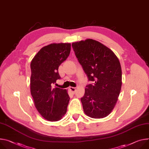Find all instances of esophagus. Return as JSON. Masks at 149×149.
Listing matches in <instances>:
<instances>
[{
	"mask_svg": "<svg viewBox=\"0 0 149 149\" xmlns=\"http://www.w3.org/2000/svg\"><path fill=\"white\" fill-rule=\"evenodd\" d=\"M70 90H71V91L74 94L75 93V91H76V88L75 87H70Z\"/></svg>",
	"mask_w": 149,
	"mask_h": 149,
	"instance_id": "1",
	"label": "esophagus"
}]
</instances>
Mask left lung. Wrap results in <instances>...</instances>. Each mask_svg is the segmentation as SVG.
<instances>
[{"mask_svg":"<svg viewBox=\"0 0 149 149\" xmlns=\"http://www.w3.org/2000/svg\"><path fill=\"white\" fill-rule=\"evenodd\" d=\"M79 63L92 81L81 98L84 113L92 118H103L114 108L122 86V70L115 54L93 39L72 43Z\"/></svg>","mask_w":149,"mask_h":149,"instance_id":"1","label":"left lung"}]
</instances>
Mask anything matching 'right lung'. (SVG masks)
<instances>
[{
  "label": "right lung",
  "mask_w": 149,
  "mask_h": 149,
  "mask_svg": "<svg viewBox=\"0 0 149 149\" xmlns=\"http://www.w3.org/2000/svg\"><path fill=\"white\" fill-rule=\"evenodd\" d=\"M70 51V43L50 44L40 49L31 62V96L38 112L49 121L61 119L67 111L70 99L67 90L53 85L61 78L59 66Z\"/></svg>",
  "instance_id": "right-lung-1"
}]
</instances>
